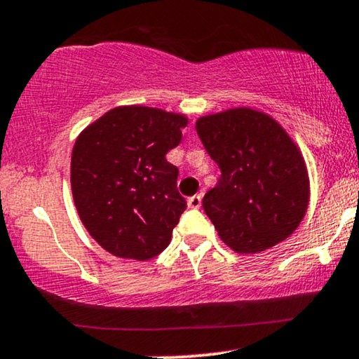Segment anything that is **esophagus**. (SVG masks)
I'll use <instances>...</instances> for the list:
<instances>
[{"instance_id": "esophagus-1", "label": "esophagus", "mask_w": 359, "mask_h": 359, "mask_svg": "<svg viewBox=\"0 0 359 359\" xmlns=\"http://www.w3.org/2000/svg\"><path fill=\"white\" fill-rule=\"evenodd\" d=\"M187 204H189V207H191V209H198V207H201V204H202V196H201V194H196V196H192L187 201Z\"/></svg>"}]
</instances>
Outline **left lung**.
<instances>
[{"label":"left lung","instance_id":"1","mask_svg":"<svg viewBox=\"0 0 359 359\" xmlns=\"http://www.w3.org/2000/svg\"><path fill=\"white\" fill-rule=\"evenodd\" d=\"M196 130L221 168L202 198L219 237L239 254L262 252L287 239L308 210L309 179L286 130L252 109L202 116Z\"/></svg>","mask_w":359,"mask_h":359}]
</instances>
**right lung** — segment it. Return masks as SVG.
<instances>
[{"label":"right lung","instance_id":"obj_1","mask_svg":"<svg viewBox=\"0 0 359 359\" xmlns=\"http://www.w3.org/2000/svg\"><path fill=\"white\" fill-rule=\"evenodd\" d=\"M187 118L150 107H116L85 128L72 152V192L90 236L116 257L147 261L170 244L187 207L168 150Z\"/></svg>","mask_w":359,"mask_h":359}]
</instances>
